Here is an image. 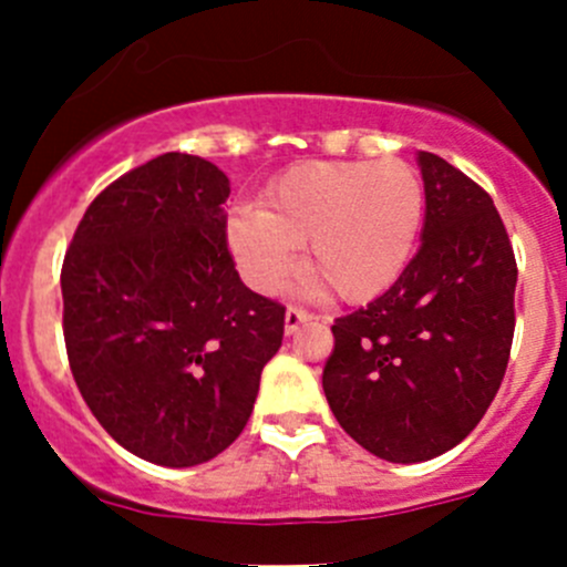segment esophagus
<instances>
[{"label": "esophagus", "instance_id": "34e87169", "mask_svg": "<svg viewBox=\"0 0 567 567\" xmlns=\"http://www.w3.org/2000/svg\"><path fill=\"white\" fill-rule=\"evenodd\" d=\"M315 315L307 312V309L301 307H288V312H285V333H296L299 331L301 323H307V320H312Z\"/></svg>", "mask_w": 567, "mask_h": 567}]
</instances>
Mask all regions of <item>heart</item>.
Wrapping results in <instances>:
<instances>
[{
    "mask_svg": "<svg viewBox=\"0 0 567 567\" xmlns=\"http://www.w3.org/2000/svg\"><path fill=\"white\" fill-rule=\"evenodd\" d=\"M424 219V187L402 159H315L266 187L260 208L228 217V247L238 271L260 293H274L307 264L342 301H369L389 290L413 255Z\"/></svg>",
    "mask_w": 567,
    "mask_h": 567,
    "instance_id": "1",
    "label": "heart"
}]
</instances>
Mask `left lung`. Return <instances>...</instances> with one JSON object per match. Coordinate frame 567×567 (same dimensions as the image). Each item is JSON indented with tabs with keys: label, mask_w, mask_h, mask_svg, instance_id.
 Listing matches in <instances>:
<instances>
[{
	"label": "left lung",
	"mask_w": 567,
	"mask_h": 567,
	"mask_svg": "<svg viewBox=\"0 0 567 567\" xmlns=\"http://www.w3.org/2000/svg\"><path fill=\"white\" fill-rule=\"evenodd\" d=\"M421 247L380 299L333 320L323 391L369 454L426 462L462 443L492 404L514 342L516 258L484 187L419 152Z\"/></svg>",
	"instance_id": "left-lung-1"
}]
</instances>
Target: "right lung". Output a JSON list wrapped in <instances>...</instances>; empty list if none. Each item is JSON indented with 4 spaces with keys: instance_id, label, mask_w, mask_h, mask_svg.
Returning a JSON list of instances; mask_svg holds the SVG:
<instances>
[{
    "instance_id": "obj_1",
    "label": "right lung",
    "mask_w": 567,
    "mask_h": 567,
    "mask_svg": "<svg viewBox=\"0 0 567 567\" xmlns=\"http://www.w3.org/2000/svg\"><path fill=\"white\" fill-rule=\"evenodd\" d=\"M217 165L159 154L109 184L62 264L64 344L83 402L130 454L193 467L247 426L285 307L228 249Z\"/></svg>"
}]
</instances>
